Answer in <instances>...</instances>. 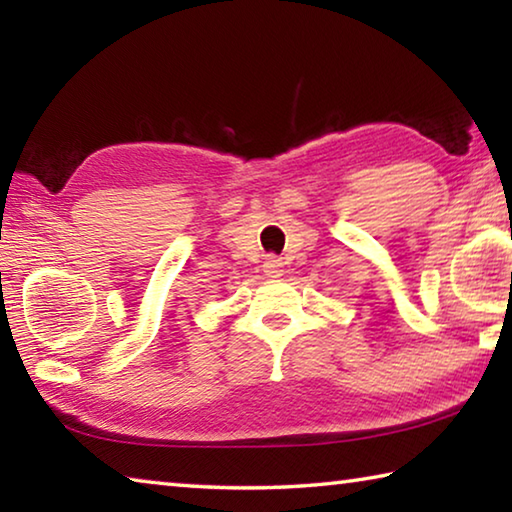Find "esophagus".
<instances>
[{
  "label": "esophagus",
  "mask_w": 512,
  "mask_h": 512,
  "mask_svg": "<svg viewBox=\"0 0 512 512\" xmlns=\"http://www.w3.org/2000/svg\"><path fill=\"white\" fill-rule=\"evenodd\" d=\"M282 266H284L282 259L275 257V255H268V257L264 259V273H266L268 277H280L282 271H284Z\"/></svg>",
  "instance_id": "obj_1"
}]
</instances>
